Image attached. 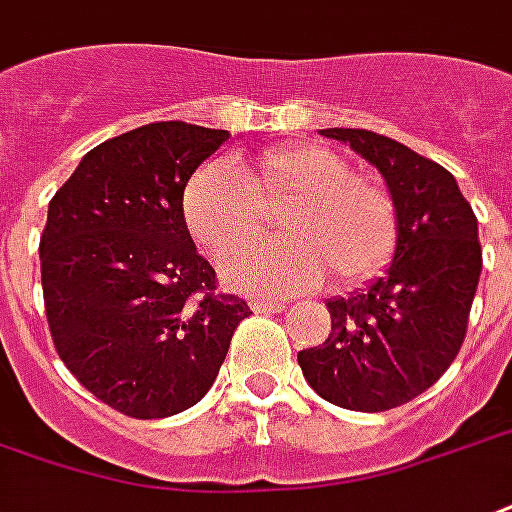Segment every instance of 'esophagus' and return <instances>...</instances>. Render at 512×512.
Returning <instances> with one entry per match:
<instances>
[{"label":"esophagus","instance_id":"1","mask_svg":"<svg viewBox=\"0 0 512 512\" xmlns=\"http://www.w3.org/2000/svg\"><path fill=\"white\" fill-rule=\"evenodd\" d=\"M249 306H252V312L257 314H271V312H282V309H285L282 301H266V298H252Z\"/></svg>","mask_w":512,"mask_h":512}]
</instances>
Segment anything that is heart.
I'll return each instance as SVG.
<instances>
[{
	"label": "heart",
	"instance_id": "obj_1",
	"mask_svg": "<svg viewBox=\"0 0 512 512\" xmlns=\"http://www.w3.org/2000/svg\"><path fill=\"white\" fill-rule=\"evenodd\" d=\"M285 202L294 203L283 220L291 241L247 247L262 232V208ZM181 214L208 255L231 252L219 274L249 295L309 290L328 271L339 285H361L391 260L399 238L391 192L317 143L266 151L246 176L227 160L206 162L184 187Z\"/></svg>",
	"mask_w": 512,
	"mask_h": 512
}]
</instances>
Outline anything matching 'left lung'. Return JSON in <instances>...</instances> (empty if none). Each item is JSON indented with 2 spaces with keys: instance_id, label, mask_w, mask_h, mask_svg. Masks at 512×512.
<instances>
[{
  "instance_id": "8db88e82",
  "label": "left lung",
  "mask_w": 512,
  "mask_h": 512,
  "mask_svg": "<svg viewBox=\"0 0 512 512\" xmlns=\"http://www.w3.org/2000/svg\"><path fill=\"white\" fill-rule=\"evenodd\" d=\"M320 132L380 170L399 238L385 276L325 301L331 333L298 352V366L336 407L393 410L431 388L464 344L483 268L478 219L453 173L399 140L344 127Z\"/></svg>"
}]
</instances>
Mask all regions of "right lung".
I'll list each match as a JSON object with an SVG mask.
<instances>
[{"label": "right lung", "mask_w": 512, "mask_h": 512, "mask_svg": "<svg viewBox=\"0 0 512 512\" xmlns=\"http://www.w3.org/2000/svg\"><path fill=\"white\" fill-rule=\"evenodd\" d=\"M230 138L157 121L94 146L48 203V328L83 388L130 418L195 407L249 306L217 293L181 214L189 176Z\"/></svg>", "instance_id": "add662e5"}]
</instances>
